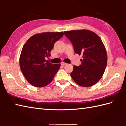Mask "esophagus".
Segmentation results:
<instances>
[{
  "label": "esophagus",
  "instance_id": "1",
  "mask_svg": "<svg viewBox=\"0 0 126 126\" xmlns=\"http://www.w3.org/2000/svg\"><path fill=\"white\" fill-rule=\"evenodd\" d=\"M61 64L62 65H63V66H64V65H66V63H65V62H61Z\"/></svg>",
  "mask_w": 126,
  "mask_h": 126
}]
</instances>
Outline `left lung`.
<instances>
[{"instance_id":"1","label":"left lung","mask_w":126,"mask_h":126,"mask_svg":"<svg viewBox=\"0 0 126 126\" xmlns=\"http://www.w3.org/2000/svg\"><path fill=\"white\" fill-rule=\"evenodd\" d=\"M71 42L75 53L82 55L81 64L74 65L70 75L77 84L89 87L101 79L107 64L105 47L97 34L87 30L64 32Z\"/></svg>"}]
</instances>
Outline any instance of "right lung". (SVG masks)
<instances>
[{
  "label": "right lung",
  "mask_w": 126,
  "mask_h": 126,
  "mask_svg": "<svg viewBox=\"0 0 126 126\" xmlns=\"http://www.w3.org/2000/svg\"><path fill=\"white\" fill-rule=\"evenodd\" d=\"M63 32H43L31 36L24 45L19 65L28 82L36 87H43L52 82L61 66L45 60L50 56L55 43L63 36Z\"/></svg>",
  "instance_id": "obj_1"
}]
</instances>
